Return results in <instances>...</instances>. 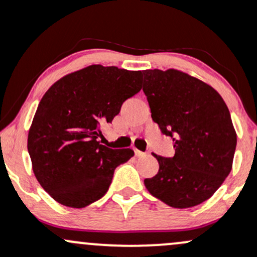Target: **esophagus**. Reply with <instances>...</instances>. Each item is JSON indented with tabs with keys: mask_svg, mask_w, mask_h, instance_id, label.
Segmentation results:
<instances>
[{
	"mask_svg": "<svg viewBox=\"0 0 257 257\" xmlns=\"http://www.w3.org/2000/svg\"><path fill=\"white\" fill-rule=\"evenodd\" d=\"M134 153H136V156L137 158H143V156H145L147 155V153H143V151H140V150H134Z\"/></svg>",
	"mask_w": 257,
	"mask_h": 257,
	"instance_id": "esophagus-1",
	"label": "esophagus"
}]
</instances>
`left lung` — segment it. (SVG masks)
I'll use <instances>...</instances> for the list:
<instances>
[{"instance_id":"1","label":"left lung","mask_w":257,"mask_h":257,"mask_svg":"<svg viewBox=\"0 0 257 257\" xmlns=\"http://www.w3.org/2000/svg\"><path fill=\"white\" fill-rule=\"evenodd\" d=\"M143 76L151 118L175 149L172 158L153 154L159 172L145 178V187L170 207L201 204L233 165L236 133L228 107L214 88L177 70H145Z\"/></svg>"}]
</instances>
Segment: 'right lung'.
<instances>
[{"instance_id": "1", "label": "right lung", "mask_w": 257, "mask_h": 257, "mask_svg": "<svg viewBox=\"0 0 257 257\" xmlns=\"http://www.w3.org/2000/svg\"><path fill=\"white\" fill-rule=\"evenodd\" d=\"M142 71L91 65L56 81L37 108L28 153L38 182L60 204L83 208L104 196L114 170L134 151L98 142L124 101L140 91Z\"/></svg>"}]
</instances>
